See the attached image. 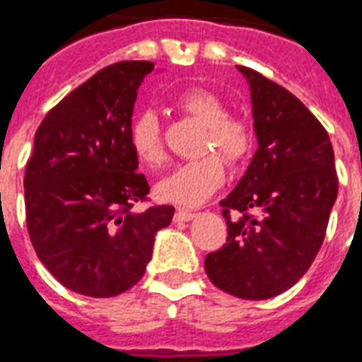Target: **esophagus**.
Returning <instances> with one entry per match:
<instances>
[{
	"label": "esophagus",
	"mask_w": 362,
	"mask_h": 362,
	"mask_svg": "<svg viewBox=\"0 0 362 362\" xmlns=\"http://www.w3.org/2000/svg\"><path fill=\"white\" fill-rule=\"evenodd\" d=\"M194 216H195L194 211H188V209H178V211L174 213V221L188 222V221H192Z\"/></svg>",
	"instance_id": "obj_1"
}]
</instances>
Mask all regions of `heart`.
I'll return each instance as SVG.
<instances>
[{"label":"heart","mask_w":362,"mask_h":362,"mask_svg":"<svg viewBox=\"0 0 362 362\" xmlns=\"http://www.w3.org/2000/svg\"><path fill=\"white\" fill-rule=\"evenodd\" d=\"M174 105L182 113L194 117L205 127L202 140V157L188 163H182L173 173L163 176L155 192L163 202L195 207L207 202L216 194L226 180L224 161L216 154H207L211 148L218 151L228 165H240L247 159L253 149L255 132L247 119L228 115L226 103L216 93L205 88H189L182 92ZM128 140L136 159L146 167H157L165 157L163 138H160L159 117L153 109H144L130 122Z\"/></svg>","instance_id":"obj_1"}]
</instances>
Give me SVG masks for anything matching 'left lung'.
I'll return each instance as SVG.
<instances>
[{
	"label": "left lung",
	"instance_id": "1",
	"mask_svg": "<svg viewBox=\"0 0 362 362\" xmlns=\"http://www.w3.org/2000/svg\"><path fill=\"white\" fill-rule=\"evenodd\" d=\"M238 71L251 90L259 149L221 202L228 238L205 257V272L230 296L269 299L290 290L315 261L338 197V174L317 117L261 72Z\"/></svg>",
	"mask_w": 362,
	"mask_h": 362
}]
</instances>
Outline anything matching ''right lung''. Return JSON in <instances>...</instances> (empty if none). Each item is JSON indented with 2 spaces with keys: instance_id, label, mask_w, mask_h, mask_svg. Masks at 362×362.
I'll use <instances>...</instances> for the list:
<instances>
[{
  "instance_id": "add662e5",
  "label": "right lung",
  "mask_w": 362,
  "mask_h": 362,
  "mask_svg": "<svg viewBox=\"0 0 362 362\" xmlns=\"http://www.w3.org/2000/svg\"><path fill=\"white\" fill-rule=\"evenodd\" d=\"M149 61L95 72L45 115L24 173L26 226L38 259L69 290L113 297L140 282L173 205L144 213L149 184L128 130Z\"/></svg>"
}]
</instances>
